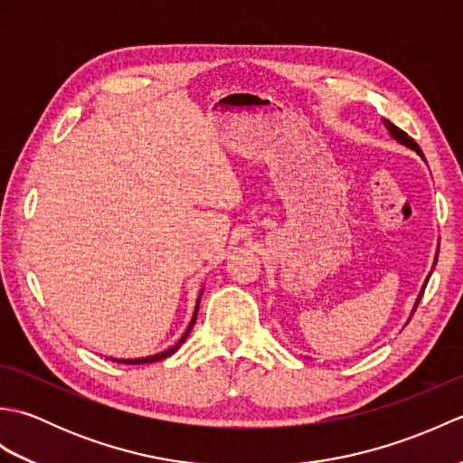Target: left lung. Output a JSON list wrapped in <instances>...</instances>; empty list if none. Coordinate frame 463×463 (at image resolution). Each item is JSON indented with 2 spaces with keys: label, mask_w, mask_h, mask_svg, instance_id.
<instances>
[{
  "label": "left lung",
  "mask_w": 463,
  "mask_h": 463,
  "mask_svg": "<svg viewBox=\"0 0 463 463\" xmlns=\"http://www.w3.org/2000/svg\"><path fill=\"white\" fill-rule=\"evenodd\" d=\"M383 125H386V129L390 131V135L394 137V139H396L398 143L410 146V149H414V151L421 156V159H424V153H421V149L418 146V143H416L414 139H411V137H408L404 131L398 129V127H396L394 123H390V121H386V119H383ZM424 288H426V284H424ZM424 288H421V294H424ZM421 294L418 297V302H420V298H421ZM418 302H416V307H418ZM416 307H414V310H416Z\"/></svg>",
  "instance_id": "8db88e82"
}]
</instances>
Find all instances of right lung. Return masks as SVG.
Returning <instances> with one entry per match:
<instances>
[{"label":"right lung","mask_w":463,"mask_h":463,"mask_svg":"<svg viewBox=\"0 0 463 463\" xmlns=\"http://www.w3.org/2000/svg\"><path fill=\"white\" fill-rule=\"evenodd\" d=\"M199 302H201V297H199V300H196V308H194V314H193V320H191V324H189V328H186V332L183 334V338L175 344L173 348H169V350H165V352H161V354H155V356H146V358H133V360H115L113 358V362H119V364H151V362H159V360H165V358H169L171 354L181 346V344L186 340V336H189V332H191V328H193V324H194V320H196V312H199Z\"/></svg>","instance_id":"right-lung-1"}]
</instances>
